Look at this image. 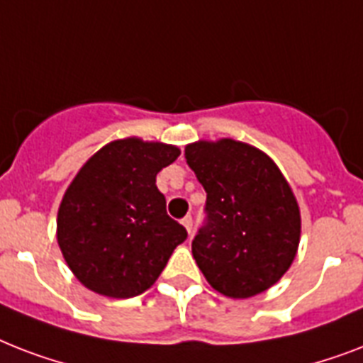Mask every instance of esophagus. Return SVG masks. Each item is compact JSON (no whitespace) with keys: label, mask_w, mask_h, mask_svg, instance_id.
Here are the masks:
<instances>
[{"label":"esophagus","mask_w":363,"mask_h":363,"mask_svg":"<svg viewBox=\"0 0 363 363\" xmlns=\"http://www.w3.org/2000/svg\"><path fill=\"white\" fill-rule=\"evenodd\" d=\"M182 226L186 228L188 233H192V216H184L182 218Z\"/></svg>","instance_id":"1"}]
</instances>
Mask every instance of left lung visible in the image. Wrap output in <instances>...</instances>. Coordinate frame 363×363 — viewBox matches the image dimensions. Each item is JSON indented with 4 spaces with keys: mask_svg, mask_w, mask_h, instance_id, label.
Here are the masks:
<instances>
[{
    "mask_svg": "<svg viewBox=\"0 0 363 363\" xmlns=\"http://www.w3.org/2000/svg\"><path fill=\"white\" fill-rule=\"evenodd\" d=\"M207 192L205 224L192 241L196 264L216 292L252 298L271 288L298 252V201L275 162L247 143L220 139L184 148Z\"/></svg>",
    "mask_w": 363,
    "mask_h": 363,
    "instance_id": "1",
    "label": "left lung"
}]
</instances>
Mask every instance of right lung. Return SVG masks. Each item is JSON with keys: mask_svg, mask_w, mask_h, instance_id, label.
<instances>
[{"mask_svg": "<svg viewBox=\"0 0 363 363\" xmlns=\"http://www.w3.org/2000/svg\"><path fill=\"white\" fill-rule=\"evenodd\" d=\"M179 154L173 145L118 139L99 148L65 190L56 222L60 250L92 292L139 296L188 238L156 186V175Z\"/></svg>", "mask_w": 363, "mask_h": 363, "instance_id": "add662e5", "label": "right lung"}]
</instances>
